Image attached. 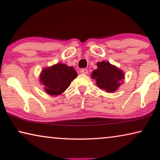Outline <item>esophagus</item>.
<instances>
[{"mask_svg": "<svg viewBox=\"0 0 160 160\" xmlns=\"http://www.w3.org/2000/svg\"><path fill=\"white\" fill-rule=\"evenodd\" d=\"M80 72H81V73H82V74H87L88 73V70L86 68H82L80 70Z\"/></svg>", "mask_w": 160, "mask_h": 160, "instance_id": "1", "label": "esophagus"}]
</instances>
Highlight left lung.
Listing matches in <instances>:
<instances>
[{
    "instance_id": "obj_1",
    "label": "left lung",
    "mask_w": 160,
    "mask_h": 160,
    "mask_svg": "<svg viewBox=\"0 0 160 160\" xmlns=\"http://www.w3.org/2000/svg\"><path fill=\"white\" fill-rule=\"evenodd\" d=\"M98 68L92 73V77L97 81L96 84L100 89L107 92H112L117 90L122 80L124 79V73L117 67L111 65L108 62H98Z\"/></svg>"
}]
</instances>
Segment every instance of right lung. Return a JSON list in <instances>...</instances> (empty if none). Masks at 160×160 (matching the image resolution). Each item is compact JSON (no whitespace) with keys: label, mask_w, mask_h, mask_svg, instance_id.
<instances>
[{"label":"right lung","mask_w":160,"mask_h":160,"mask_svg":"<svg viewBox=\"0 0 160 160\" xmlns=\"http://www.w3.org/2000/svg\"><path fill=\"white\" fill-rule=\"evenodd\" d=\"M76 77L77 73L73 67L58 63L43 70L41 74V82L48 94L58 95L65 91Z\"/></svg>","instance_id":"1"}]
</instances>
